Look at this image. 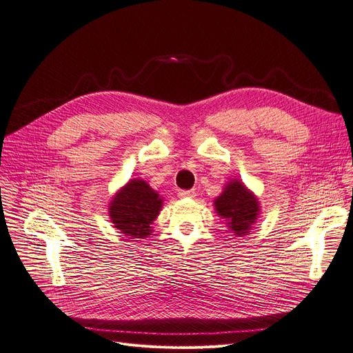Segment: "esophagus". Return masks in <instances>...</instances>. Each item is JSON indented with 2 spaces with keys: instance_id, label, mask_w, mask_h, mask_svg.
<instances>
[{
  "instance_id": "obj_1",
  "label": "esophagus",
  "mask_w": 353,
  "mask_h": 353,
  "mask_svg": "<svg viewBox=\"0 0 353 353\" xmlns=\"http://www.w3.org/2000/svg\"><path fill=\"white\" fill-rule=\"evenodd\" d=\"M181 198H195L196 192L195 191H179Z\"/></svg>"
}]
</instances>
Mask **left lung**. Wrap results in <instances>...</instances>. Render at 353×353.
Listing matches in <instances>:
<instances>
[{"instance_id": "left-lung-1", "label": "left lung", "mask_w": 353, "mask_h": 353, "mask_svg": "<svg viewBox=\"0 0 353 353\" xmlns=\"http://www.w3.org/2000/svg\"><path fill=\"white\" fill-rule=\"evenodd\" d=\"M214 206L216 214L236 236L250 234L261 212L256 195L239 179L226 182L222 194L214 199Z\"/></svg>"}]
</instances>
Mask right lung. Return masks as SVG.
<instances>
[{"instance_id":"obj_1","label":"right lung","mask_w":353,"mask_h":353,"mask_svg":"<svg viewBox=\"0 0 353 353\" xmlns=\"http://www.w3.org/2000/svg\"><path fill=\"white\" fill-rule=\"evenodd\" d=\"M162 196L141 178L130 179L108 203L110 219L118 231L130 238H147L162 208Z\"/></svg>"}]
</instances>
